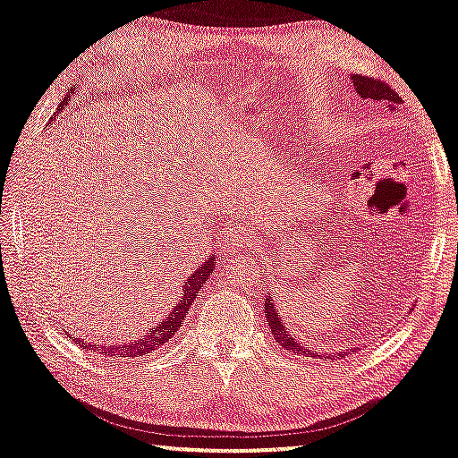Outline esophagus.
Instances as JSON below:
<instances>
[{
    "mask_svg": "<svg viewBox=\"0 0 458 458\" xmlns=\"http://www.w3.org/2000/svg\"><path fill=\"white\" fill-rule=\"evenodd\" d=\"M253 233L249 228H236L233 234H228L225 239L219 242V251L222 256H233L236 251H245V249L251 245Z\"/></svg>",
    "mask_w": 458,
    "mask_h": 458,
    "instance_id": "1",
    "label": "esophagus"
}]
</instances>
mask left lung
<instances>
[{"label":"left lung","mask_w":458,"mask_h":458,"mask_svg":"<svg viewBox=\"0 0 458 458\" xmlns=\"http://www.w3.org/2000/svg\"><path fill=\"white\" fill-rule=\"evenodd\" d=\"M352 86H355L357 95L361 97V99H368L372 103H383L389 109H397L399 103V95L393 92V89L389 84L380 82V80H374V78H366V75H352L351 78ZM264 312H266V321H268L270 326V332L275 335V340L279 343V346H283L287 352H292V355H298V357H312V359H343L346 355H355V346H346V351H338V352H319V351H312L309 344H304L302 340H300V335H296V332H292V327L285 326V321H283V315L276 309L275 304V293H268V296H264Z\"/></svg>","instance_id":"obj_1"}]
</instances>
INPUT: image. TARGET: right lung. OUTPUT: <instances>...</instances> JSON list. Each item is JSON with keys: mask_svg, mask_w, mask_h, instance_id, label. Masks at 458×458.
Wrapping results in <instances>:
<instances>
[{"mask_svg": "<svg viewBox=\"0 0 458 458\" xmlns=\"http://www.w3.org/2000/svg\"><path fill=\"white\" fill-rule=\"evenodd\" d=\"M67 103H69V97L63 99V103L59 106V112H63V109L67 107ZM213 268H216V256H209L199 266V268L192 272V275L186 276V281H183V287H182V296H179L175 306H173L169 315H166L158 326L149 327V332L143 335V338L135 340V343H124V344H89V346H92V349L99 352H106L107 357H146L149 352L158 351L160 346L169 343L173 335H175L177 329L182 327L183 319H186L188 309L192 306L196 296H199L202 283L211 276ZM89 346H86V349H89Z\"/></svg>", "mask_w": 458, "mask_h": 458, "instance_id": "obj_1", "label": "right lung"}]
</instances>
